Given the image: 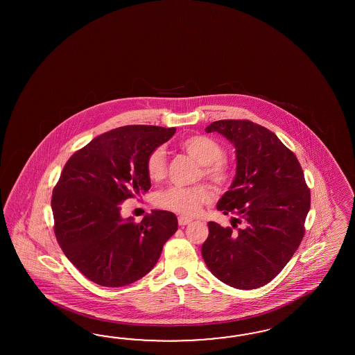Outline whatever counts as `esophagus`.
<instances>
[{
    "label": "esophagus",
    "mask_w": 355,
    "mask_h": 355,
    "mask_svg": "<svg viewBox=\"0 0 355 355\" xmlns=\"http://www.w3.org/2000/svg\"><path fill=\"white\" fill-rule=\"evenodd\" d=\"M191 221H193L191 218H187V217H183V216L178 217V224L181 226L189 225V224H191Z\"/></svg>",
    "instance_id": "1"
}]
</instances>
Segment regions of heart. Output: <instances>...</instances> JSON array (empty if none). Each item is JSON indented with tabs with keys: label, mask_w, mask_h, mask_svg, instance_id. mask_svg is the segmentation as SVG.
<instances>
[{
	"label": "heart",
	"mask_w": 355,
	"mask_h": 355,
	"mask_svg": "<svg viewBox=\"0 0 355 355\" xmlns=\"http://www.w3.org/2000/svg\"><path fill=\"white\" fill-rule=\"evenodd\" d=\"M181 148L203 165V175L211 182L223 187L233 178V168L224 157V147L205 135H193L183 140ZM147 174L152 181H160L166 174V156L162 147L150 152L146 162ZM212 199V191L207 184L191 187L172 186L156 195V205L183 216L196 215L202 205Z\"/></svg>",
	"instance_id": "heart-1"
}]
</instances>
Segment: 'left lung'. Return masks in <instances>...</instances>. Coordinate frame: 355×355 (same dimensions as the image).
<instances>
[{
  "instance_id": "left-lung-1",
  "label": "left lung",
  "mask_w": 355,
  "mask_h": 355,
  "mask_svg": "<svg viewBox=\"0 0 355 355\" xmlns=\"http://www.w3.org/2000/svg\"><path fill=\"white\" fill-rule=\"evenodd\" d=\"M234 144L236 173L217 209L244 226L236 232L208 223L202 246L208 269L236 289H257L288 264L304 236L311 193L295 155L270 130L248 119H221L205 128Z\"/></svg>"
}]
</instances>
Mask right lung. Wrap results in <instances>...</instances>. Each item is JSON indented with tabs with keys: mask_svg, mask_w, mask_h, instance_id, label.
<instances>
[{
	"mask_svg": "<svg viewBox=\"0 0 355 355\" xmlns=\"http://www.w3.org/2000/svg\"><path fill=\"white\" fill-rule=\"evenodd\" d=\"M175 129L131 125L91 140L64 164L52 196L60 248L83 276L119 288L155 267L177 232L172 212L155 209L139 224L121 216V203L150 189L146 162Z\"/></svg>",
	"mask_w": 355,
	"mask_h": 355,
	"instance_id": "add662e5",
	"label": "right lung"
}]
</instances>
